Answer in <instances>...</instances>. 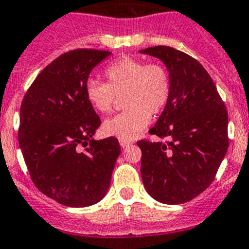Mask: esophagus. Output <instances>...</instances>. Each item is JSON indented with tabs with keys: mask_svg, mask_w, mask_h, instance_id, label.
Masks as SVG:
<instances>
[{
	"mask_svg": "<svg viewBox=\"0 0 249 249\" xmlns=\"http://www.w3.org/2000/svg\"><path fill=\"white\" fill-rule=\"evenodd\" d=\"M120 145L122 147H127L131 145V142H129V141H124V140H120Z\"/></svg>",
	"mask_w": 249,
	"mask_h": 249,
	"instance_id": "obj_1",
	"label": "esophagus"
}]
</instances>
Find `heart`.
Segmentation results:
<instances>
[{
	"label": "heart",
	"mask_w": 249,
	"mask_h": 249,
	"mask_svg": "<svg viewBox=\"0 0 249 249\" xmlns=\"http://www.w3.org/2000/svg\"><path fill=\"white\" fill-rule=\"evenodd\" d=\"M107 84L89 80L85 95L96 112L107 114L113 109L116 96H123L126 110L103 123V133L118 140L136 139L149 124L150 116L165 108L170 96V77L163 65L146 63L135 57H121L107 66Z\"/></svg>",
	"instance_id": "heart-1"
}]
</instances>
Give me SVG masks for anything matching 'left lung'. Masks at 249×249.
<instances>
[{
	"instance_id": "8db88e82",
	"label": "left lung",
	"mask_w": 249,
	"mask_h": 249,
	"mask_svg": "<svg viewBox=\"0 0 249 249\" xmlns=\"http://www.w3.org/2000/svg\"><path fill=\"white\" fill-rule=\"evenodd\" d=\"M165 65L170 96L151 135L166 142H137L145 190L161 203L188 202L210 186L228 146V110L198 61L172 47L141 49Z\"/></svg>"
}]
</instances>
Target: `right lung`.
<instances>
[{"label":"right lung","mask_w":249,"mask_h":249,"mask_svg":"<svg viewBox=\"0 0 249 249\" xmlns=\"http://www.w3.org/2000/svg\"><path fill=\"white\" fill-rule=\"evenodd\" d=\"M108 55L98 49L63 53L22 99L18 145L29 173L42 194L65 206L99 202L121 154L116 137L92 139L102 122L85 95L91 70Z\"/></svg>","instance_id":"obj_1"}]
</instances>
